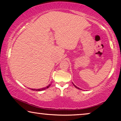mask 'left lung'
<instances>
[{
  "mask_svg": "<svg viewBox=\"0 0 121 121\" xmlns=\"http://www.w3.org/2000/svg\"><path fill=\"white\" fill-rule=\"evenodd\" d=\"M73 85H74V86H75V87H76V88H77V89H80V88H79V87H78L77 86H75V85H74V84H73Z\"/></svg>",
  "mask_w": 121,
  "mask_h": 121,
  "instance_id": "1",
  "label": "left lung"
}]
</instances>
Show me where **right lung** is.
I'll return each instance as SVG.
<instances>
[{
    "label": "right lung",
    "mask_w": 121,
    "mask_h": 121,
    "mask_svg": "<svg viewBox=\"0 0 121 121\" xmlns=\"http://www.w3.org/2000/svg\"><path fill=\"white\" fill-rule=\"evenodd\" d=\"M51 86V84L50 85H48L47 87H44V88H42V89H31V90H35V91H42V90H45V89H47V88H48V87L50 86Z\"/></svg>",
    "instance_id": "add662e5"
}]
</instances>
